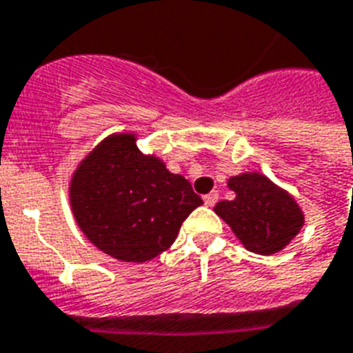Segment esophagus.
Returning a JSON list of instances; mask_svg holds the SVG:
<instances>
[{"instance_id":"esophagus-1","label":"esophagus","mask_w":353,"mask_h":353,"mask_svg":"<svg viewBox=\"0 0 353 353\" xmlns=\"http://www.w3.org/2000/svg\"><path fill=\"white\" fill-rule=\"evenodd\" d=\"M203 201H205V205H209V207H214V205L218 203V192L207 194V196L203 198Z\"/></svg>"}]
</instances>
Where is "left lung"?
<instances>
[{
    "label": "left lung",
    "mask_w": 353,
    "mask_h": 353,
    "mask_svg": "<svg viewBox=\"0 0 353 353\" xmlns=\"http://www.w3.org/2000/svg\"><path fill=\"white\" fill-rule=\"evenodd\" d=\"M236 194L216 203L214 212L231 227L247 251L274 254L282 251L304 225V212L288 190L260 172H245L229 179Z\"/></svg>",
    "instance_id": "1"
}]
</instances>
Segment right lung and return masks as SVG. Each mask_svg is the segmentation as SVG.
Returning a JSON list of instances; mask_svg holds the SVG:
<instances>
[{
  "label": "right lung",
  "mask_w": 353,
  "mask_h": 353,
  "mask_svg": "<svg viewBox=\"0 0 353 353\" xmlns=\"http://www.w3.org/2000/svg\"><path fill=\"white\" fill-rule=\"evenodd\" d=\"M135 141V133H113L97 144L71 177L69 201L93 245L122 262L143 263L174 243L203 199Z\"/></svg>",
  "instance_id": "right-lung-1"
}]
</instances>
